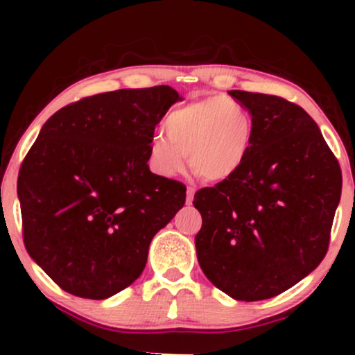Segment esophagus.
<instances>
[{
    "label": "esophagus",
    "mask_w": 355,
    "mask_h": 355,
    "mask_svg": "<svg viewBox=\"0 0 355 355\" xmlns=\"http://www.w3.org/2000/svg\"><path fill=\"white\" fill-rule=\"evenodd\" d=\"M193 195H195V189L193 187H189V189H187V205H190L191 203V200H193Z\"/></svg>",
    "instance_id": "esophagus-1"
}]
</instances>
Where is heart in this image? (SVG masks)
I'll use <instances>...</instances> for the list:
<instances>
[{
	"mask_svg": "<svg viewBox=\"0 0 355 355\" xmlns=\"http://www.w3.org/2000/svg\"><path fill=\"white\" fill-rule=\"evenodd\" d=\"M165 135L150 141L148 165L157 175L191 170L209 182L227 180L245 164L254 145V118L239 101L225 96L190 101L165 118Z\"/></svg>",
	"mask_w": 355,
	"mask_h": 355,
	"instance_id": "1",
	"label": "heart"
}]
</instances>
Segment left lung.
Here are the masks:
<instances>
[{
  "label": "left lung",
  "instance_id": "1",
  "mask_svg": "<svg viewBox=\"0 0 355 355\" xmlns=\"http://www.w3.org/2000/svg\"><path fill=\"white\" fill-rule=\"evenodd\" d=\"M254 118L242 168L198 190V263L235 300H266L322 262L340 200L342 172L319 126L299 105L242 89L229 92Z\"/></svg>",
  "mask_w": 355,
  "mask_h": 355
}]
</instances>
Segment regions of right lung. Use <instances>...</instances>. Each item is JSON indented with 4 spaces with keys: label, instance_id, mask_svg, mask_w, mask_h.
I'll return each mask as SVG.
<instances>
[{
    "label": "right lung",
    "instance_id": "right-lung-1",
    "mask_svg": "<svg viewBox=\"0 0 355 355\" xmlns=\"http://www.w3.org/2000/svg\"><path fill=\"white\" fill-rule=\"evenodd\" d=\"M173 88L116 89L48 118L18 175L28 254L68 294L103 300L144 272L187 187L150 172L155 126Z\"/></svg>",
    "mask_w": 355,
    "mask_h": 355
}]
</instances>
